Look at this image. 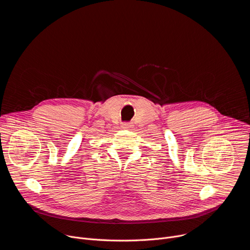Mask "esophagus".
<instances>
[{
  "label": "esophagus",
  "mask_w": 250,
  "mask_h": 250,
  "mask_svg": "<svg viewBox=\"0 0 250 250\" xmlns=\"http://www.w3.org/2000/svg\"><path fill=\"white\" fill-rule=\"evenodd\" d=\"M131 126V125L129 124V123H125V124H123V127L124 128H129Z\"/></svg>",
  "instance_id": "esophagus-1"
}]
</instances>
